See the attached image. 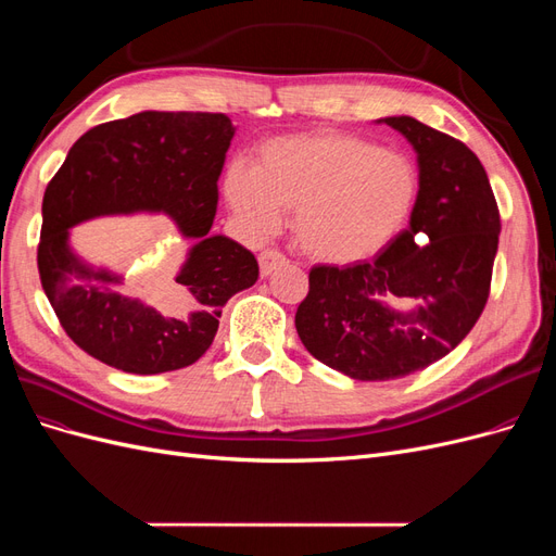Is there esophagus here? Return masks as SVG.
Masks as SVG:
<instances>
[{
    "mask_svg": "<svg viewBox=\"0 0 556 556\" xmlns=\"http://www.w3.org/2000/svg\"><path fill=\"white\" fill-rule=\"evenodd\" d=\"M285 264H288V257H285L282 252L276 248H266L260 252V274L262 276H271L276 268H280Z\"/></svg>",
    "mask_w": 556,
    "mask_h": 556,
    "instance_id": "esophagus-1",
    "label": "esophagus"
}]
</instances>
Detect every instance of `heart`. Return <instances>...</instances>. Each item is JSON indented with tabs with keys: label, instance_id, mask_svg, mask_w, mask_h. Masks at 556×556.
<instances>
[{
	"label": "heart",
	"instance_id": "obj_1",
	"mask_svg": "<svg viewBox=\"0 0 556 556\" xmlns=\"http://www.w3.org/2000/svg\"><path fill=\"white\" fill-rule=\"evenodd\" d=\"M417 185V166L399 150L359 134L313 131L266 141L255 169L233 162L225 197L255 237H271L282 211H294V239L313 260L352 264L396 239Z\"/></svg>",
	"mask_w": 556,
	"mask_h": 556
}]
</instances>
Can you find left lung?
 I'll return each instance as SVG.
<instances>
[{
    "instance_id": "left-lung-1",
    "label": "left lung",
    "mask_w": 556,
    "mask_h": 556,
    "mask_svg": "<svg viewBox=\"0 0 556 556\" xmlns=\"http://www.w3.org/2000/svg\"><path fill=\"white\" fill-rule=\"evenodd\" d=\"M378 123L401 131L417 153L410 225L371 262L313 266L294 317L311 355L355 380L422 371L466 339L490 296L501 231L473 150L410 115Z\"/></svg>"
}]
</instances>
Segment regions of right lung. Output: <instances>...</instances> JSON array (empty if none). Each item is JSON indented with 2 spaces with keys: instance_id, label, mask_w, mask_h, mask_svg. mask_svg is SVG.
<instances>
[{
  "instance_id": "1",
  "label": "right lung",
  "mask_w": 556,
  "mask_h": 556,
  "mask_svg": "<svg viewBox=\"0 0 556 556\" xmlns=\"http://www.w3.org/2000/svg\"><path fill=\"white\" fill-rule=\"evenodd\" d=\"M233 131L225 113L143 111L83 134L48 182L39 276L62 329L90 357L137 376L190 366L211 348L223 306L255 285V255L211 233ZM129 212L169 214L193 243L177 278L159 286L155 307L68 248L72 226Z\"/></svg>"
}]
</instances>
